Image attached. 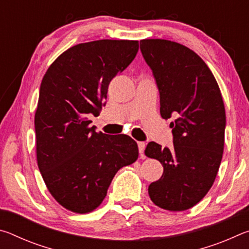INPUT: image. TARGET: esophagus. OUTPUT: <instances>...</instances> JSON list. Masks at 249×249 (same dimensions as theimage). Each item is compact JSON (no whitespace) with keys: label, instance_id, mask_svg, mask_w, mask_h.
Returning a JSON list of instances; mask_svg holds the SVG:
<instances>
[{"label":"esophagus","instance_id":"obj_1","mask_svg":"<svg viewBox=\"0 0 249 249\" xmlns=\"http://www.w3.org/2000/svg\"><path fill=\"white\" fill-rule=\"evenodd\" d=\"M145 146H146V144L144 142H138V150H140L141 155H142V153H144Z\"/></svg>","mask_w":249,"mask_h":249}]
</instances>
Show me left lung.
<instances>
[{
    "instance_id": "1",
    "label": "left lung",
    "mask_w": 249,
    "mask_h": 249,
    "mask_svg": "<svg viewBox=\"0 0 249 249\" xmlns=\"http://www.w3.org/2000/svg\"><path fill=\"white\" fill-rule=\"evenodd\" d=\"M153 71L160 115L171 119L174 148L148 142L147 157L159 160L163 174L148 193L159 208L184 211L203 199L215 180L224 149L225 107L218 84L200 56L166 39L141 40Z\"/></svg>"
}]
</instances>
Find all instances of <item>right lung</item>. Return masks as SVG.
<instances>
[{
	"label": "right lung",
	"instance_id": "1",
	"mask_svg": "<svg viewBox=\"0 0 249 249\" xmlns=\"http://www.w3.org/2000/svg\"><path fill=\"white\" fill-rule=\"evenodd\" d=\"M138 52L137 40L102 39L75 45L45 73L35 113L37 163L49 192L67 210L88 213L102 203L122 167L138 158L127 135L96 133L107 87Z\"/></svg>",
	"mask_w": 249,
	"mask_h": 249
}]
</instances>
